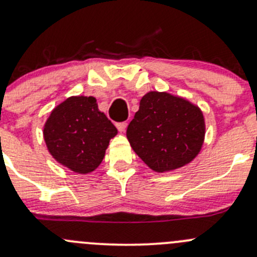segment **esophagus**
Masks as SVG:
<instances>
[{"label": "esophagus", "mask_w": 257, "mask_h": 257, "mask_svg": "<svg viewBox=\"0 0 257 257\" xmlns=\"http://www.w3.org/2000/svg\"><path fill=\"white\" fill-rule=\"evenodd\" d=\"M126 125H128V123H126V121H121V123H118V124H117L118 131H119L120 133H123V132H125Z\"/></svg>", "instance_id": "1"}]
</instances>
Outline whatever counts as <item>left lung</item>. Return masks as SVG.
I'll return each instance as SVG.
<instances>
[{"label": "left lung", "instance_id": "left-lung-1", "mask_svg": "<svg viewBox=\"0 0 257 257\" xmlns=\"http://www.w3.org/2000/svg\"><path fill=\"white\" fill-rule=\"evenodd\" d=\"M206 125L198 107L181 97L151 91L126 129L131 147L151 170L166 172L193 160L203 145Z\"/></svg>", "mask_w": 257, "mask_h": 257}]
</instances>
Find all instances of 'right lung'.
<instances>
[{
  "mask_svg": "<svg viewBox=\"0 0 257 257\" xmlns=\"http://www.w3.org/2000/svg\"><path fill=\"white\" fill-rule=\"evenodd\" d=\"M117 133L91 96L65 99L50 113L43 132L51 156L77 174H88L99 166Z\"/></svg>",
  "mask_w": 257,
  "mask_h": 257,
  "instance_id": "add662e5",
  "label": "right lung"
}]
</instances>
